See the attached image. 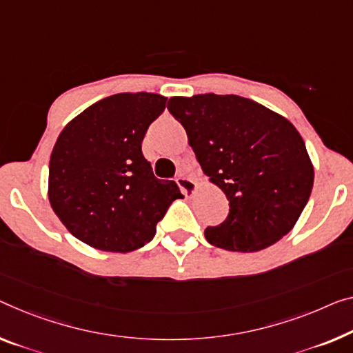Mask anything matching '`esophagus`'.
<instances>
[{"mask_svg":"<svg viewBox=\"0 0 353 353\" xmlns=\"http://www.w3.org/2000/svg\"><path fill=\"white\" fill-rule=\"evenodd\" d=\"M176 184H178V186H180L181 192H183L184 195L192 194V192L195 191V188H197V183H195L194 180H191V178L183 176V175H180V176L176 178Z\"/></svg>","mask_w":353,"mask_h":353,"instance_id":"esophagus-1","label":"esophagus"}]
</instances>
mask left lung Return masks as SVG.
I'll use <instances>...</instances> for the list:
<instances>
[{
  "mask_svg": "<svg viewBox=\"0 0 353 353\" xmlns=\"http://www.w3.org/2000/svg\"><path fill=\"white\" fill-rule=\"evenodd\" d=\"M203 173L229 200V214L207 227L210 245L254 252L287 235L314 184L306 145L294 124L246 97H170Z\"/></svg>",
  "mask_w": 353,
  "mask_h": 353,
  "instance_id": "8db88e82",
  "label": "left lung"
}]
</instances>
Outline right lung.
<instances>
[{
  "instance_id": "add662e5",
  "label": "right lung",
  "mask_w": 353,
  "mask_h": 353,
  "mask_svg": "<svg viewBox=\"0 0 353 353\" xmlns=\"http://www.w3.org/2000/svg\"><path fill=\"white\" fill-rule=\"evenodd\" d=\"M165 102L145 91L108 96L59 134L48 165V200L80 241L101 251H135L153 240L156 224L183 197L175 181L154 176L142 153Z\"/></svg>"
}]
</instances>
